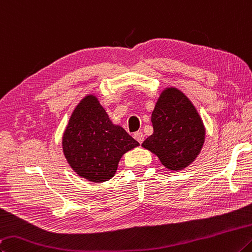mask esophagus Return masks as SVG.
<instances>
[{"mask_svg":"<svg viewBox=\"0 0 252 252\" xmlns=\"http://www.w3.org/2000/svg\"><path fill=\"white\" fill-rule=\"evenodd\" d=\"M133 136H134V139L139 142V143L141 144L142 142H143V140H144V134L142 133V132H135V133L133 134Z\"/></svg>","mask_w":252,"mask_h":252,"instance_id":"34e87169","label":"esophagus"}]
</instances>
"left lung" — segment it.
<instances>
[{
  "mask_svg": "<svg viewBox=\"0 0 252 252\" xmlns=\"http://www.w3.org/2000/svg\"><path fill=\"white\" fill-rule=\"evenodd\" d=\"M153 133L142 148L157 155L170 171H182L193 163L202 151L206 127L190 99L176 87L159 94L151 117Z\"/></svg>",
  "mask_w": 252,
  "mask_h": 252,
  "instance_id": "left-lung-1",
  "label": "left lung"
}]
</instances>
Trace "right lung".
Segmentation results:
<instances>
[{"label":"right lung","mask_w":252,"mask_h":252,"mask_svg":"<svg viewBox=\"0 0 252 252\" xmlns=\"http://www.w3.org/2000/svg\"><path fill=\"white\" fill-rule=\"evenodd\" d=\"M114 125L98 97L88 94L72 111L63 134V152L77 175L94 183L112 178L123 154L139 146Z\"/></svg>","instance_id":"1"}]
</instances>
